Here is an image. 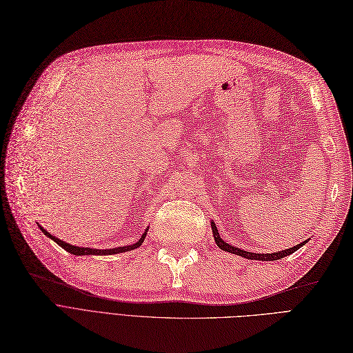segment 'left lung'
<instances>
[{
    "label": "left lung",
    "instance_id": "left-lung-1",
    "mask_svg": "<svg viewBox=\"0 0 353 353\" xmlns=\"http://www.w3.org/2000/svg\"><path fill=\"white\" fill-rule=\"evenodd\" d=\"M211 228H212V234H214V239H215V243L216 246L220 248V250L225 251V252H230V254H236V255H241L243 256V259H248V260H260V261H274V260H281L283 259V256H287L292 252H295L299 250V248H301L304 243H307V241H304L299 245H295L292 248H288V250H283V251H278V252H272V254H255V252H248V251H243L241 250V248H236L230 243L224 242L221 237H220V233H218L216 230V225L214 221H211Z\"/></svg>",
    "mask_w": 353,
    "mask_h": 353
}]
</instances>
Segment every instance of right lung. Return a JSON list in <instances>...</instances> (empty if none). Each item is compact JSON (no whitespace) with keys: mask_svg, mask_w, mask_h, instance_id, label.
Listing matches in <instances>:
<instances>
[{"mask_svg":"<svg viewBox=\"0 0 353 353\" xmlns=\"http://www.w3.org/2000/svg\"><path fill=\"white\" fill-rule=\"evenodd\" d=\"M38 227H40V230L49 237V239H52L53 242L58 243L61 248H63L65 251H68L70 254H74V255H112V254H120V252H128V251H133L137 250V248H139L142 245V242H144L145 236H147V232L148 228H145V232L142 233V236L139 237V241L135 242L133 245H128V246H119V248H111V250H94V248H84V246H75V245H71V243H66L61 239H58V237H54L53 234H50L49 232L46 230V228H43L40 224H38Z\"/></svg>","mask_w":353,"mask_h":353,"instance_id":"1","label":"right lung"}]
</instances>
